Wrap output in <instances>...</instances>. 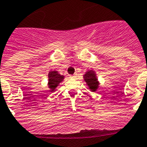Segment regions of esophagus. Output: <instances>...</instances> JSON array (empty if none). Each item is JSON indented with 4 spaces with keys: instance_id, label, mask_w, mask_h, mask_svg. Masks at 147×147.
Masks as SVG:
<instances>
[{
    "instance_id": "esophagus-1",
    "label": "esophagus",
    "mask_w": 147,
    "mask_h": 147,
    "mask_svg": "<svg viewBox=\"0 0 147 147\" xmlns=\"http://www.w3.org/2000/svg\"><path fill=\"white\" fill-rule=\"evenodd\" d=\"M70 77L72 78H75L77 77V76H76V75H71V76H70Z\"/></svg>"
}]
</instances>
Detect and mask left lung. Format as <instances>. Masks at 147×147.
<instances>
[{
    "label": "left lung",
    "instance_id": "left-lung-1",
    "mask_svg": "<svg viewBox=\"0 0 147 147\" xmlns=\"http://www.w3.org/2000/svg\"><path fill=\"white\" fill-rule=\"evenodd\" d=\"M84 81H86L88 86H89V89L92 92H95L98 87V81L96 78L95 72L93 71H89L86 72L84 75Z\"/></svg>",
    "mask_w": 147,
    "mask_h": 147
}]
</instances>
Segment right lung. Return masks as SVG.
Segmentation results:
<instances>
[{"label":"right lung","mask_w":147,"mask_h":147,"mask_svg":"<svg viewBox=\"0 0 147 147\" xmlns=\"http://www.w3.org/2000/svg\"><path fill=\"white\" fill-rule=\"evenodd\" d=\"M64 76L63 75H61L60 74L58 73V72L56 71H51L49 73V88H50V92H53L55 90L58 84L63 81Z\"/></svg>","instance_id":"right-lung-1"}]
</instances>
